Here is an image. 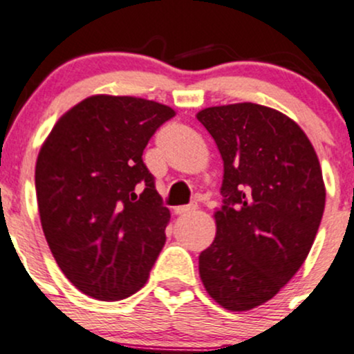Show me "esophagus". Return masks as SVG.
I'll return each instance as SVG.
<instances>
[{
    "label": "esophagus",
    "instance_id": "1",
    "mask_svg": "<svg viewBox=\"0 0 354 354\" xmlns=\"http://www.w3.org/2000/svg\"><path fill=\"white\" fill-rule=\"evenodd\" d=\"M196 208H198L196 203L183 205V207H176V208H174V213H176V215H188V213L195 212Z\"/></svg>",
    "mask_w": 354,
    "mask_h": 354
}]
</instances>
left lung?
Instances as JSON below:
<instances>
[{
  "mask_svg": "<svg viewBox=\"0 0 354 354\" xmlns=\"http://www.w3.org/2000/svg\"><path fill=\"white\" fill-rule=\"evenodd\" d=\"M196 119L223 159L216 235L200 254L209 297L228 310L272 299L308 257L326 203L316 151L282 112L242 102L203 109Z\"/></svg>",
  "mask_w": 354,
  "mask_h": 354,
  "instance_id": "8db88e82",
  "label": "left lung"
}]
</instances>
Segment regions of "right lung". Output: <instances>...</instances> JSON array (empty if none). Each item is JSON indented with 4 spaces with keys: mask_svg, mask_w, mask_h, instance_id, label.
I'll return each mask as SVG.
<instances>
[{
    "mask_svg": "<svg viewBox=\"0 0 354 354\" xmlns=\"http://www.w3.org/2000/svg\"><path fill=\"white\" fill-rule=\"evenodd\" d=\"M174 111L154 100L92 95L65 112L38 153V212L65 277L99 301L146 284L166 242L162 205L142 151Z\"/></svg>",
    "mask_w": 354,
    "mask_h": 354,
    "instance_id": "obj_1",
    "label": "right lung"
}]
</instances>
